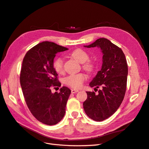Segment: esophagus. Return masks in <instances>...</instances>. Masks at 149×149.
Segmentation results:
<instances>
[{
    "mask_svg": "<svg viewBox=\"0 0 149 149\" xmlns=\"http://www.w3.org/2000/svg\"><path fill=\"white\" fill-rule=\"evenodd\" d=\"M79 91L78 89H71V93H77V92H78Z\"/></svg>",
    "mask_w": 149,
    "mask_h": 149,
    "instance_id": "34e87169",
    "label": "esophagus"
}]
</instances>
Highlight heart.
<instances>
[{
	"label": "heart",
	"instance_id": "1",
	"mask_svg": "<svg viewBox=\"0 0 149 149\" xmlns=\"http://www.w3.org/2000/svg\"><path fill=\"white\" fill-rule=\"evenodd\" d=\"M71 55L74 59L81 63H83V69L89 73H92L95 70V65L93 62L88 60L89 58V54L84 49L81 48L76 49L71 53ZM53 66L58 74H62L64 73L63 61L61 58H56L53 61ZM86 79V76L84 73L71 74L64 79V83L71 88L78 89L82 86Z\"/></svg>",
	"mask_w": 149,
	"mask_h": 149
}]
</instances>
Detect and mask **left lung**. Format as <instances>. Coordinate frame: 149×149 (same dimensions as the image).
Wrapping results in <instances>:
<instances>
[{"label": "left lung", "mask_w": 149, "mask_h": 149, "mask_svg": "<svg viewBox=\"0 0 149 149\" xmlns=\"http://www.w3.org/2000/svg\"><path fill=\"white\" fill-rule=\"evenodd\" d=\"M99 47L103 54L100 71L89 83L95 89L102 87L96 94L87 91L83 102L85 113L95 121H102L113 114L123 102L127 86L128 66L123 50L109 40L101 38L87 48Z\"/></svg>", "instance_id": "left-lung-1"}]
</instances>
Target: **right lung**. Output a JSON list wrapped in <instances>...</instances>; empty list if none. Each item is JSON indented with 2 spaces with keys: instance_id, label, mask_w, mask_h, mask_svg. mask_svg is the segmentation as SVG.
<instances>
[{
  "instance_id": "right-lung-1",
  "label": "right lung",
  "mask_w": 149,
  "mask_h": 149,
  "mask_svg": "<svg viewBox=\"0 0 149 149\" xmlns=\"http://www.w3.org/2000/svg\"><path fill=\"white\" fill-rule=\"evenodd\" d=\"M68 49L50 42L40 43L26 52L22 62L20 82L25 101L31 113L40 123L55 125L63 118L71 90L66 86L52 93L51 88L61 86L53 66L56 54Z\"/></svg>"
}]
</instances>
